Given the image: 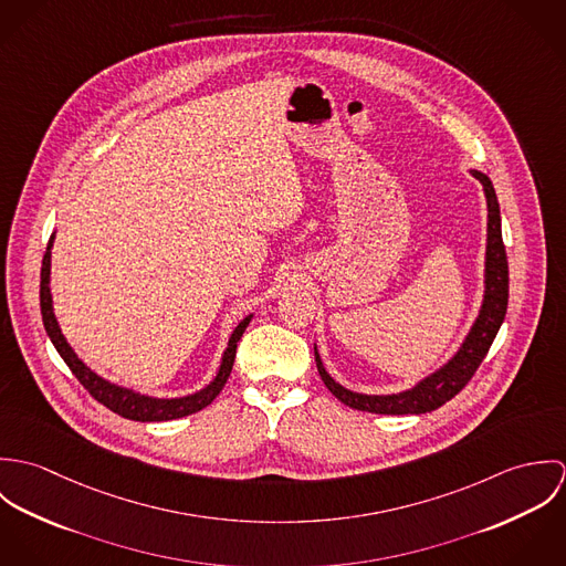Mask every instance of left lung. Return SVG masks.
<instances>
[{"label": "left lung", "instance_id": "1", "mask_svg": "<svg viewBox=\"0 0 566 566\" xmlns=\"http://www.w3.org/2000/svg\"><path fill=\"white\" fill-rule=\"evenodd\" d=\"M484 187L485 207H488V224H485V256H484V296L478 312V318L471 324L458 350L433 373L416 381L411 388L392 392V395H364L344 388L337 384L328 370L324 368L323 357L318 346L314 344L316 366L323 377L328 392L353 409L370 411V413H427L438 409L440 405L451 401L475 375L480 364L484 361L485 353L496 337L499 326L505 318L507 310V259L501 240V211L494 187L490 178L480 169H469Z\"/></svg>", "mask_w": 566, "mask_h": 566}]
</instances>
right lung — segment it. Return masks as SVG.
I'll use <instances>...</instances> for the list:
<instances>
[{"label": "right lung", "instance_id": "obj_1", "mask_svg": "<svg viewBox=\"0 0 566 566\" xmlns=\"http://www.w3.org/2000/svg\"><path fill=\"white\" fill-rule=\"evenodd\" d=\"M54 233L48 243L45 256H43V268H41V314H43V324L45 331L54 344V348L59 350V355L65 359V364L70 366V370L76 375V379L82 386L88 390V395L106 405L111 411L128 418V420H139V422H163V420H174V418H182L189 413L200 411L202 407L211 403L220 390L224 388L231 370H233V361H235V353H238V342L245 331V326L252 321V314L245 316L242 323L238 324L227 342V348L222 353L220 359V368L216 373V377L198 392L187 395V397H171V399H163V397H153V395H142L133 388L113 384L104 377H99L95 370H91L81 357L76 355V350L72 348V344L67 342V337L61 331V324L56 321L54 314V301H52V248H54Z\"/></svg>", "mask_w": 566, "mask_h": 566}]
</instances>
